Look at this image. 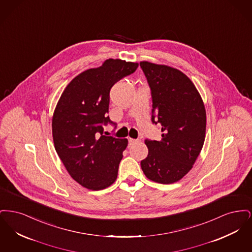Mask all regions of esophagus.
Masks as SVG:
<instances>
[{
  "label": "esophagus",
  "mask_w": 252,
  "mask_h": 252,
  "mask_svg": "<svg viewBox=\"0 0 252 252\" xmlns=\"http://www.w3.org/2000/svg\"><path fill=\"white\" fill-rule=\"evenodd\" d=\"M138 142H139V140H138V139H132V138H129V139H128V144H129V145L135 144V143H138Z\"/></svg>",
  "instance_id": "esophagus-1"
}]
</instances>
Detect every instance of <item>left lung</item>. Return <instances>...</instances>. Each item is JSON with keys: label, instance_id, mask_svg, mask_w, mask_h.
<instances>
[{"label": "left lung", "instance_id": "1", "mask_svg": "<svg viewBox=\"0 0 252 252\" xmlns=\"http://www.w3.org/2000/svg\"><path fill=\"white\" fill-rule=\"evenodd\" d=\"M151 91L154 125L161 140L146 139L148 155L141 161L147 179L170 184L182 179L199 155L206 132L203 101L192 81L177 69L143 61Z\"/></svg>", "mask_w": 252, "mask_h": 252}]
</instances>
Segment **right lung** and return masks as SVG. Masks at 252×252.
<instances>
[{
	"label": "right lung",
	"instance_id": "right-lung-1",
	"mask_svg": "<svg viewBox=\"0 0 252 252\" xmlns=\"http://www.w3.org/2000/svg\"><path fill=\"white\" fill-rule=\"evenodd\" d=\"M138 66L106 60L74 77L60 97L52 122L55 148L72 179L85 188L102 190L117 179L127 140L104 135V126L114 125L108 116L109 92Z\"/></svg>",
	"mask_w": 252,
	"mask_h": 252
}]
</instances>
